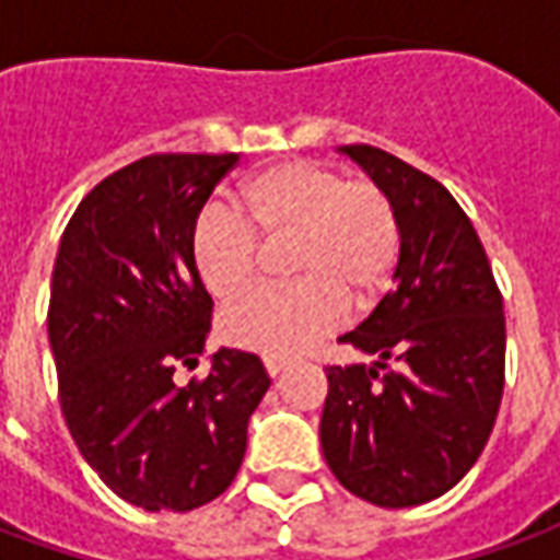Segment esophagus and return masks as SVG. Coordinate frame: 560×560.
I'll use <instances>...</instances> for the list:
<instances>
[{
    "label": "esophagus",
    "mask_w": 560,
    "mask_h": 560,
    "mask_svg": "<svg viewBox=\"0 0 560 560\" xmlns=\"http://www.w3.org/2000/svg\"><path fill=\"white\" fill-rule=\"evenodd\" d=\"M264 365H267L269 377H279L291 363H288V360H272V357H267V360H264Z\"/></svg>",
    "instance_id": "1"
}]
</instances>
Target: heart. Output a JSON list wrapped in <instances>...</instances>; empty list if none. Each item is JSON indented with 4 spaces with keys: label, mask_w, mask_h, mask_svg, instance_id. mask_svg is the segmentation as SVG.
<instances>
[{
    "label": "heart",
    "mask_w": 560,
    "mask_h": 560,
    "mask_svg": "<svg viewBox=\"0 0 560 560\" xmlns=\"http://www.w3.org/2000/svg\"><path fill=\"white\" fill-rule=\"evenodd\" d=\"M240 215L200 212L191 260L203 288L231 303L257 279V236L296 240L291 272L300 281L252 293L221 315L224 341L272 360L308 351L339 327L348 303H375L399 260V215L387 191L369 179H345L317 161H284L248 176Z\"/></svg>",
    "instance_id": "heart-1"
}]
</instances>
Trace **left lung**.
Listing matches in <instances>:
<instances>
[{
    "instance_id": "left-lung-1",
    "label": "left lung",
    "mask_w": 560,
    "mask_h": 560,
    "mask_svg": "<svg viewBox=\"0 0 560 560\" xmlns=\"http://www.w3.org/2000/svg\"><path fill=\"white\" fill-rule=\"evenodd\" d=\"M381 185L401 231L396 288L339 341L375 363L329 365L320 446L369 504L417 506L480 458L504 393V300L444 185L384 149L339 147Z\"/></svg>"
}]
</instances>
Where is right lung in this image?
<instances>
[{
	"label": "right lung",
	"instance_id": "add662e5",
	"mask_svg": "<svg viewBox=\"0 0 560 560\" xmlns=\"http://www.w3.org/2000/svg\"><path fill=\"white\" fill-rule=\"evenodd\" d=\"M240 161L147 155L80 200L50 284L47 332L68 432L107 489L159 510L219 498L243 465L248 420L269 389L255 353L221 348L203 381L209 300L191 260V228Z\"/></svg>",
	"mask_w": 560,
	"mask_h": 560
}]
</instances>
